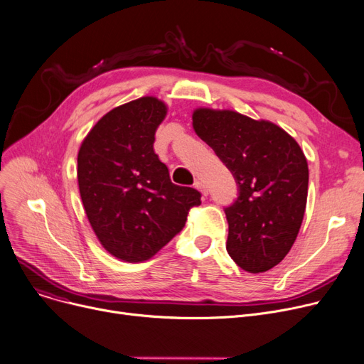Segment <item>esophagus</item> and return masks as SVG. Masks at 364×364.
I'll list each match as a JSON object with an SVG mask.
<instances>
[{
  "label": "esophagus",
  "mask_w": 364,
  "mask_h": 364,
  "mask_svg": "<svg viewBox=\"0 0 364 364\" xmlns=\"http://www.w3.org/2000/svg\"><path fill=\"white\" fill-rule=\"evenodd\" d=\"M200 192H201V194L204 196V197H207L208 196V189H207V185L204 183V182H201V181H197L196 182V185H194Z\"/></svg>",
  "instance_id": "1"
}]
</instances>
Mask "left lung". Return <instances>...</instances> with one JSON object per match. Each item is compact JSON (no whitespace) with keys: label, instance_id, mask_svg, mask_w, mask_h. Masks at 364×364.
<instances>
[{"label":"left lung","instance_id":"obj_1","mask_svg":"<svg viewBox=\"0 0 364 364\" xmlns=\"http://www.w3.org/2000/svg\"><path fill=\"white\" fill-rule=\"evenodd\" d=\"M192 126L240 185L238 200L225 210L232 260L250 273L279 264L307 204L309 164L301 146L281 126L233 110L198 107Z\"/></svg>","mask_w":364,"mask_h":364}]
</instances>
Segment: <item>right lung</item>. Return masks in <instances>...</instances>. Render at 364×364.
<instances>
[{
    "instance_id": "add662e5",
    "label": "right lung",
    "mask_w": 364,
    "mask_h": 364,
    "mask_svg": "<svg viewBox=\"0 0 364 364\" xmlns=\"http://www.w3.org/2000/svg\"><path fill=\"white\" fill-rule=\"evenodd\" d=\"M167 104L146 95L105 113L77 153V183L90 225L113 257L141 263L157 254L201 204L194 188L172 183L154 153Z\"/></svg>"
}]
</instances>
